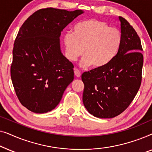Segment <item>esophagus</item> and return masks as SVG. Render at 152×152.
Listing matches in <instances>:
<instances>
[{
    "label": "esophagus",
    "mask_w": 152,
    "mask_h": 152,
    "mask_svg": "<svg viewBox=\"0 0 152 152\" xmlns=\"http://www.w3.org/2000/svg\"><path fill=\"white\" fill-rule=\"evenodd\" d=\"M74 72H75V75L77 77H80L81 76V72L78 69H77V68L75 69Z\"/></svg>",
    "instance_id": "esophagus-1"
}]
</instances>
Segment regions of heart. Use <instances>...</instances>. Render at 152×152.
<instances>
[{"label": "heart", "mask_w": 152, "mask_h": 152, "mask_svg": "<svg viewBox=\"0 0 152 152\" xmlns=\"http://www.w3.org/2000/svg\"><path fill=\"white\" fill-rule=\"evenodd\" d=\"M122 41V32L103 20L89 19L75 25L72 33L63 37L65 55L75 61L83 55L82 66L100 69L109 65L118 55Z\"/></svg>", "instance_id": "b5f03b06"}]
</instances>
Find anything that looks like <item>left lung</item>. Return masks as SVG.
Here are the masks:
<instances>
[{
	"label": "left lung",
	"mask_w": 152,
	"mask_h": 152,
	"mask_svg": "<svg viewBox=\"0 0 152 152\" xmlns=\"http://www.w3.org/2000/svg\"><path fill=\"white\" fill-rule=\"evenodd\" d=\"M122 41L109 65L82 75V100L89 113L99 118L122 113L134 100L142 81L143 55L140 37L125 18L120 16Z\"/></svg>",
	"instance_id": "1"
}]
</instances>
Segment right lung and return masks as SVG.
I'll return each mask as SVG.
<instances>
[{
	"label": "right lung",
	"mask_w": 152,
	"mask_h": 152,
	"mask_svg": "<svg viewBox=\"0 0 152 152\" xmlns=\"http://www.w3.org/2000/svg\"><path fill=\"white\" fill-rule=\"evenodd\" d=\"M83 13L48 7L37 10L18 31L13 48L11 79L18 100L36 113L58 105L74 79V66L60 50L65 27Z\"/></svg>",
	"instance_id": "1"
}]
</instances>
